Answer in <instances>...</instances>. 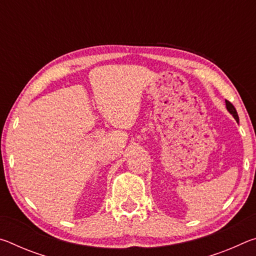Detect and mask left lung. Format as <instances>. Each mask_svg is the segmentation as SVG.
<instances>
[{
	"mask_svg": "<svg viewBox=\"0 0 256 256\" xmlns=\"http://www.w3.org/2000/svg\"><path fill=\"white\" fill-rule=\"evenodd\" d=\"M226 108H227V110L232 115V118H235V120H237V122H240V118H238V114H237L236 108L234 107V105H232V104L230 102L226 100Z\"/></svg>",
	"mask_w": 256,
	"mask_h": 256,
	"instance_id": "1",
	"label": "left lung"
}]
</instances>
